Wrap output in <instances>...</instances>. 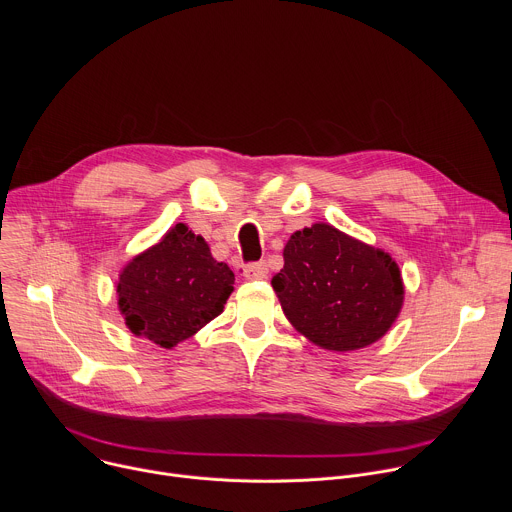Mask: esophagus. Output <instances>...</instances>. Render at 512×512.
<instances>
[{"label": "esophagus", "instance_id": "34e87169", "mask_svg": "<svg viewBox=\"0 0 512 512\" xmlns=\"http://www.w3.org/2000/svg\"><path fill=\"white\" fill-rule=\"evenodd\" d=\"M267 263L265 261H259V263H251V265H247L245 269H243V275L247 277V279H263V277H267Z\"/></svg>", "mask_w": 512, "mask_h": 512}]
</instances>
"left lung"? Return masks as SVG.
<instances>
[{
  "label": "left lung",
  "instance_id": "8db88e82",
  "mask_svg": "<svg viewBox=\"0 0 512 512\" xmlns=\"http://www.w3.org/2000/svg\"><path fill=\"white\" fill-rule=\"evenodd\" d=\"M271 285L289 324L312 344L350 352L395 324L405 287L397 261L328 223L296 231Z\"/></svg>",
  "mask_w": 512,
  "mask_h": 512
}]
</instances>
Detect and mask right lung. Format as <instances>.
Listing matches in <instances>:
<instances>
[{"label":"right lung","instance_id":"right-lung-1","mask_svg":"<svg viewBox=\"0 0 512 512\" xmlns=\"http://www.w3.org/2000/svg\"><path fill=\"white\" fill-rule=\"evenodd\" d=\"M233 285L229 265L216 261L208 243L178 223L121 269L117 308L135 336L174 348L223 314Z\"/></svg>","mask_w":512,"mask_h":512}]
</instances>
